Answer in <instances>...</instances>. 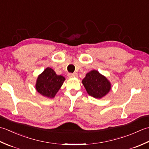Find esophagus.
Listing matches in <instances>:
<instances>
[{
    "label": "esophagus",
    "instance_id": "1",
    "mask_svg": "<svg viewBox=\"0 0 149 149\" xmlns=\"http://www.w3.org/2000/svg\"><path fill=\"white\" fill-rule=\"evenodd\" d=\"M68 76L70 78L76 77H77V73H73V74H68Z\"/></svg>",
    "mask_w": 149,
    "mask_h": 149
}]
</instances>
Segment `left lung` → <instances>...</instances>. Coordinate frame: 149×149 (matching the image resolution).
Here are the masks:
<instances>
[{
    "instance_id": "1",
    "label": "left lung",
    "mask_w": 149,
    "mask_h": 149,
    "mask_svg": "<svg viewBox=\"0 0 149 149\" xmlns=\"http://www.w3.org/2000/svg\"><path fill=\"white\" fill-rule=\"evenodd\" d=\"M82 83L88 95L95 99H102L111 89V84L107 77L95 70L87 73Z\"/></svg>"
}]
</instances>
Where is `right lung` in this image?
<instances>
[{
	"label": "right lung",
	"mask_w": 149,
	"mask_h": 149,
	"mask_svg": "<svg viewBox=\"0 0 149 149\" xmlns=\"http://www.w3.org/2000/svg\"><path fill=\"white\" fill-rule=\"evenodd\" d=\"M65 80L64 77L57 75L53 69L47 67L38 76L36 90L42 96L52 99L58 92Z\"/></svg>",
	"instance_id": "right-lung-1"
}]
</instances>
